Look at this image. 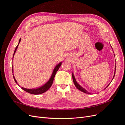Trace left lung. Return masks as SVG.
Returning a JSON list of instances; mask_svg holds the SVG:
<instances>
[{"instance_id":"left-lung-1","label":"left lung","mask_w":125,"mask_h":125,"mask_svg":"<svg viewBox=\"0 0 125 125\" xmlns=\"http://www.w3.org/2000/svg\"><path fill=\"white\" fill-rule=\"evenodd\" d=\"M115 71H116V68H115V73H114V77H113V78H114V76H115ZM72 76H73V83H74V84L75 86H76V88H77L78 90H79L80 91H82V92H84V93H85L89 94V92H88V91H86V90H85L80 85H79L78 83L76 81V80H75V79L74 76V74H73V73H72ZM110 83H109V84H110ZM109 84L107 86V87L109 85Z\"/></svg>"}]
</instances>
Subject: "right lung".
I'll return each mask as SVG.
<instances>
[{"label": "right lung", "instance_id": "add662e5", "mask_svg": "<svg viewBox=\"0 0 125 125\" xmlns=\"http://www.w3.org/2000/svg\"><path fill=\"white\" fill-rule=\"evenodd\" d=\"M20 41H21V39L19 40V43H18V45L17 46V47H16V49H15L14 52V53H13V56H14V55L15 54V52H16L17 51V49L18 48V45H19V44ZM13 58H12V59H13ZM62 63V62H59L58 64L57 65H56V66L55 67V68H54L53 71H52V74L51 75L50 79H49L48 81H47L43 85H41L40 87H38V88H34V89H30L24 88H23V87H21V89H23V90H24L25 91L27 92H28V93H29L30 94H35V95H36V94H42V93H43L45 92L46 91H47L51 88V86H52V83H53V81H54V77L55 76V74H56V73H57V71L59 69V67L61 66ZM12 73H13V66H12ZM13 79H14L15 82H16V83L18 84V82H17L16 79H15L14 76H13ZM19 86H20V85H19Z\"/></svg>", "mask_w": 125, "mask_h": 125}]
</instances>
